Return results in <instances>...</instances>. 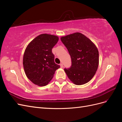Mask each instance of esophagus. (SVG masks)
I'll list each match as a JSON object with an SVG mask.
<instances>
[{
	"mask_svg": "<svg viewBox=\"0 0 122 122\" xmlns=\"http://www.w3.org/2000/svg\"><path fill=\"white\" fill-rule=\"evenodd\" d=\"M60 66H61V68H63V65H62V64H60Z\"/></svg>",
	"mask_w": 122,
	"mask_h": 122,
	"instance_id": "34e87169",
	"label": "esophagus"
}]
</instances>
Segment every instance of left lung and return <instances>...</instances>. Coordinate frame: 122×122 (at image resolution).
I'll list each match as a JSON object with an SVG mask.
<instances>
[{"label": "left lung", "mask_w": 122, "mask_h": 122, "mask_svg": "<svg viewBox=\"0 0 122 122\" xmlns=\"http://www.w3.org/2000/svg\"><path fill=\"white\" fill-rule=\"evenodd\" d=\"M61 42L71 56L72 66L64 70L76 85H82L93 78L98 68L99 51L95 44L81 33L61 36Z\"/></svg>", "instance_id": "left-lung-1"}]
</instances>
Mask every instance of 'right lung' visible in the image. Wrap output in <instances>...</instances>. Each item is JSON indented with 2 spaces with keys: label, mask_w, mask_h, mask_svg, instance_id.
Here are the masks:
<instances>
[{
  "label": "right lung",
  "mask_w": 122,
  "mask_h": 122,
  "mask_svg": "<svg viewBox=\"0 0 122 122\" xmlns=\"http://www.w3.org/2000/svg\"><path fill=\"white\" fill-rule=\"evenodd\" d=\"M59 39L56 36L40 35L28 44L24 51L23 65L25 74L31 81L44 86L52 79L60 66L54 62L52 49Z\"/></svg>",
  "instance_id": "obj_1"
}]
</instances>
